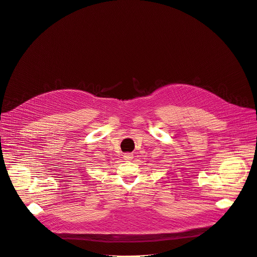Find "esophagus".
<instances>
[{"label":"esophagus","mask_w":257,"mask_h":257,"mask_svg":"<svg viewBox=\"0 0 257 257\" xmlns=\"http://www.w3.org/2000/svg\"><path fill=\"white\" fill-rule=\"evenodd\" d=\"M123 158H124V160H132L133 158H134V155L132 154V153H125L124 155H123Z\"/></svg>","instance_id":"34e87169"}]
</instances>
